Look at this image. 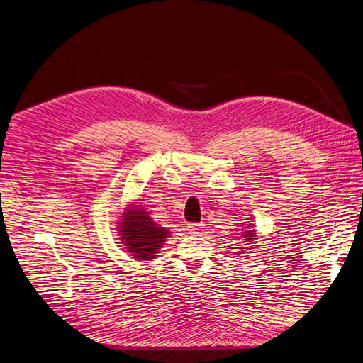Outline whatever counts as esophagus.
Listing matches in <instances>:
<instances>
[{
  "mask_svg": "<svg viewBox=\"0 0 363 363\" xmlns=\"http://www.w3.org/2000/svg\"><path fill=\"white\" fill-rule=\"evenodd\" d=\"M204 230V224L201 223H189L186 224V232L192 236H196V235H201V232Z\"/></svg>",
  "mask_w": 363,
  "mask_h": 363,
  "instance_id": "obj_1",
  "label": "esophagus"
}]
</instances>
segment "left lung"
<instances>
[{
    "label": "left lung",
    "instance_id": "8db88e82",
    "mask_svg": "<svg viewBox=\"0 0 363 363\" xmlns=\"http://www.w3.org/2000/svg\"><path fill=\"white\" fill-rule=\"evenodd\" d=\"M240 224L243 225V230H245V232H242V233H243V239L246 242H252L253 239H256V232H255V230H250L252 225H246L243 223H240Z\"/></svg>",
    "mask_w": 363,
    "mask_h": 363
}]
</instances>
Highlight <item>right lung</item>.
I'll return each instance as SVG.
<instances>
[{
  "mask_svg": "<svg viewBox=\"0 0 363 363\" xmlns=\"http://www.w3.org/2000/svg\"><path fill=\"white\" fill-rule=\"evenodd\" d=\"M117 221L118 239L135 259L152 260L169 238L171 232L152 220L140 203L128 204L123 208Z\"/></svg>",
  "mask_w": 363,
  "mask_h": 363,
  "instance_id": "right-lung-1",
  "label": "right lung"
}]
</instances>
